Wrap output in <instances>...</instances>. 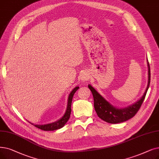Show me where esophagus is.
Wrapping results in <instances>:
<instances>
[{"label":"esophagus","mask_w":159,"mask_h":159,"mask_svg":"<svg viewBox=\"0 0 159 159\" xmlns=\"http://www.w3.org/2000/svg\"><path fill=\"white\" fill-rule=\"evenodd\" d=\"M89 75L86 73L84 72L81 74V79L83 82L87 81L88 80H89Z\"/></svg>","instance_id":"34e87169"}]
</instances>
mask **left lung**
I'll return each instance as SVG.
<instances>
[{"label":"left lung","instance_id":"obj_1","mask_svg":"<svg viewBox=\"0 0 159 159\" xmlns=\"http://www.w3.org/2000/svg\"><path fill=\"white\" fill-rule=\"evenodd\" d=\"M149 66V80L148 87L146 89L143 95L142 98L134 104L125 108L118 109L113 107L111 105L109 104L98 93L95 89L90 85L88 86V88L90 89L93 97L94 101V108L95 112L99 118L107 123H118L123 121H125L134 117L136 114L139 111L143 103V101L146 98V95L148 92V89L149 87L150 80H151V73L150 67L148 62Z\"/></svg>","mask_w":159,"mask_h":159}]
</instances>
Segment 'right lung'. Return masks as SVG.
I'll return each mask as SVG.
<instances>
[{
  "instance_id": "right-lung-1",
  "label": "right lung",
  "mask_w": 159,
  "mask_h": 159,
  "mask_svg": "<svg viewBox=\"0 0 159 159\" xmlns=\"http://www.w3.org/2000/svg\"><path fill=\"white\" fill-rule=\"evenodd\" d=\"M79 88V87H75L71 92L70 93V95H69V98H68V102H67V107L66 112L64 116L61 118L60 120L58 121L52 123H49V124H47V125H34V124L32 123V125H33L34 127H36V128H38L41 130H57L59 129L61 127H63L64 126L65 124L67 123L68 120L70 119L71 112V102H72V99H73V97L75 92L77 90V89Z\"/></svg>"
}]
</instances>
